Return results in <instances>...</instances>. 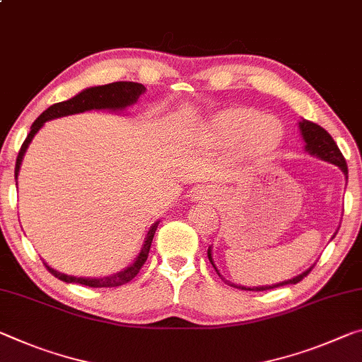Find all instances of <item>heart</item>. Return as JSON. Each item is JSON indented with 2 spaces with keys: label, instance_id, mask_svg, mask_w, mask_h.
<instances>
[{
  "label": "heart",
  "instance_id": "b5f03b06",
  "mask_svg": "<svg viewBox=\"0 0 362 362\" xmlns=\"http://www.w3.org/2000/svg\"><path fill=\"white\" fill-rule=\"evenodd\" d=\"M208 134L219 145H238L245 153L262 154L279 145L282 124L255 109L228 107L209 120Z\"/></svg>",
  "mask_w": 362,
  "mask_h": 362
}]
</instances>
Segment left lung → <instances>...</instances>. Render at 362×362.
I'll list each match as a JSON object with an SVG mask.
<instances>
[{
	"instance_id": "obj_1",
	"label": "left lung",
	"mask_w": 362,
	"mask_h": 362,
	"mask_svg": "<svg viewBox=\"0 0 362 362\" xmlns=\"http://www.w3.org/2000/svg\"><path fill=\"white\" fill-rule=\"evenodd\" d=\"M300 130H301V135L303 139L306 141V151L309 154H313V156H317L320 159L327 160V163H332L338 165V168L341 169L343 174H345L346 180H348V165H346V160L343 158L341 151L338 150L337 143L332 139L329 132L325 129L320 127V125L311 122V120H303L300 122ZM208 257L212 266H214V261H212V256H211V248L208 250ZM216 269V266H214ZM313 269V267H311ZM311 269H308L306 272H303L300 275H296L295 279H290V280H285V282H280V284H275V285H269V286H253V288H250V286H242V285H233L235 288H240V290H250V291H264V290H272V288H277V286H284V285H293L301 282L303 279L306 277V275L311 272ZM217 272V269H216ZM219 274V272H217ZM221 275V274H219ZM223 279V277H221Z\"/></svg>"
}]
</instances>
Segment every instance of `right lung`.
Masks as SVG:
<instances>
[{"label":"right lung","instance_id":"1","mask_svg":"<svg viewBox=\"0 0 362 362\" xmlns=\"http://www.w3.org/2000/svg\"><path fill=\"white\" fill-rule=\"evenodd\" d=\"M145 90L146 88L143 87L141 83H136V82H114V83L101 85V87L87 88V90H83L82 93L74 96V98H71V100L56 103V105L49 106L47 111H43L42 114H40L38 119L32 124L30 134L27 135V139L24 140V143H22L21 151H19V154H17V159H16V169H14L16 180H17V174H19L22 158H24L28 143L32 141L33 136H35L37 132L42 129V125L47 122V120L69 116V114L91 111V109H114V111H116V109H124L130 105H134V103L140 98V95L145 93ZM156 227H158V222L154 223V226L150 228V232H148L146 238H145V245H143V248L140 251L139 257H136V261L134 264H130V266L127 269H124V271L109 275V277H103V279L72 277V275H66V274L54 271V269H51L49 266H47V264H45V267H47L56 279L62 280V282L80 284L85 286H91V288H103V286H105V288H112V286H120L124 284H129L130 280L140 272L141 266L148 259V253H150L151 242H153L154 232H156Z\"/></svg>","mask_w":362,"mask_h":362}]
</instances>
